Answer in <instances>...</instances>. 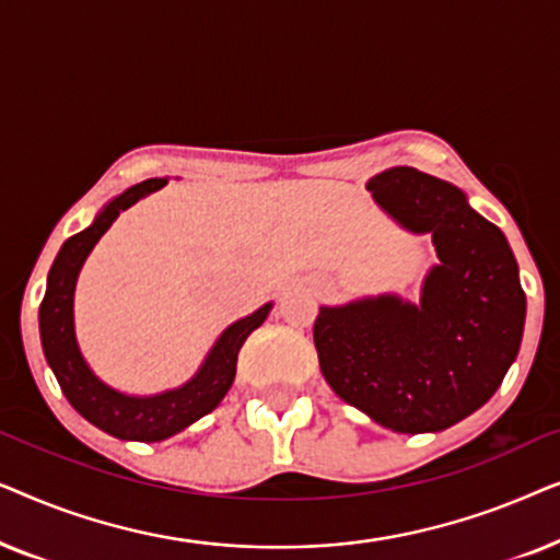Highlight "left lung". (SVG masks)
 Segmentation results:
<instances>
[{
  "label": "left lung",
  "mask_w": 560,
  "mask_h": 560,
  "mask_svg": "<svg viewBox=\"0 0 560 560\" xmlns=\"http://www.w3.org/2000/svg\"><path fill=\"white\" fill-rule=\"evenodd\" d=\"M366 188L397 224L433 236L439 265L418 305L397 295L324 305L313 324L320 372L343 402L389 431H446L497 393L520 351L515 255L446 180L402 165Z\"/></svg>",
  "instance_id": "1"
}]
</instances>
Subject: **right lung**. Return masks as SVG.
I'll use <instances>...</instances> for the list:
<instances>
[{
    "label": "right lung",
    "mask_w": 560,
    "mask_h": 560,
    "mask_svg": "<svg viewBox=\"0 0 560 560\" xmlns=\"http://www.w3.org/2000/svg\"><path fill=\"white\" fill-rule=\"evenodd\" d=\"M167 178H150L127 188L125 194L114 198L94 219V224L83 232L73 234L63 242L56 262L48 272V288L40 303V341L45 359H48L52 374H56L60 389L68 402L89 420L91 425L102 428L104 433L121 441H163L180 433L183 428L196 423L206 412H211L224 400L232 387L236 374V357H240L242 343L270 313L272 303H265L252 316L240 318L219 336L213 349L206 357L194 377L183 387L165 389L160 395L137 397L125 395L119 389L104 385L102 380L91 372L86 359L81 357L79 341H75L73 328V290L75 280L89 252L102 240L117 217L129 206L140 201L152 190H160Z\"/></svg>",
    "instance_id": "1"
}]
</instances>
